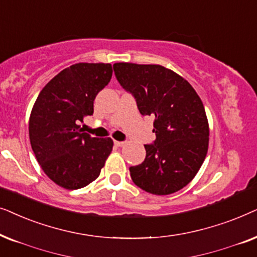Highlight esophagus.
Instances as JSON below:
<instances>
[{
	"label": "esophagus",
	"mask_w": 257,
	"mask_h": 257,
	"mask_svg": "<svg viewBox=\"0 0 257 257\" xmlns=\"http://www.w3.org/2000/svg\"><path fill=\"white\" fill-rule=\"evenodd\" d=\"M114 143H115V146H117V147L124 146V142H123V141H114Z\"/></svg>",
	"instance_id": "34e87169"
}]
</instances>
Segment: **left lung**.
Masks as SVG:
<instances>
[{"mask_svg": "<svg viewBox=\"0 0 257 257\" xmlns=\"http://www.w3.org/2000/svg\"><path fill=\"white\" fill-rule=\"evenodd\" d=\"M114 73L141 115L155 117V141L145 145V161L129 168L133 182L150 194L176 193L194 179L208 152L202 101L189 82L159 64L115 63Z\"/></svg>", "mask_w": 257, "mask_h": 257, "instance_id": "8db88e82", "label": "left lung"}]
</instances>
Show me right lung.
<instances>
[{"label":"right lung","mask_w":257,"mask_h":257,"mask_svg":"<svg viewBox=\"0 0 257 257\" xmlns=\"http://www.w3.org/2000/svg\"><path fill=\"white\" fill-rule=\"evenodd\" d=\"M109 63H76L46 84L29 118V139L41 168L66 189L88 186L112 149L110 138H91L78 123L93 115L96 95L110 82Z\"/></svg>","instance_id":"add662e5"}]
</instances>
